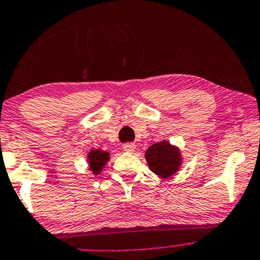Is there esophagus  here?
I'll use <instances>...</instances> for the list:
<instances>
[{"mask_svg":"<svg viewBox=\"0 0 260 260\" xmlns=\"http://www.w3.org/2000/svg\"><path fill=\"white\" fill-rule=\"evenodd\" d=\"M135 149H136V145L133 144V143H126V144L123 145V150L127 153H131L135 151Z\"/></svg>","mask_w":260,"mask_h":260,"instance_id":"34e87169","label":"esophagus"}]
</instances>
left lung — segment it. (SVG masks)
<instances>
[{"label":"left lung","instance_id":"8db88e82","mask_svg":"<svg viewBox=\"0 0 260 260\" xmlns=\"http://www.w3.org/2000/svg\"><path fill=\"white\" fill-rule=\"evenodd\" d=\"M145 159L153 174L160 178H169L179 170L182 155L177 146L168 141L155 143L145 152Z\"/></svg>","mask_w":260,"mask_h":260}]
</instances>
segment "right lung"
Here are the masks:
<instances>
[{
  "instance_id": "obj_1",
  "label": "right lung",
  "mask_w": 260,
  "mask_h": 260,
  "mask_svg": "<svg viewBox=\"0 0 260 260\" xmlns=\"http://www.w3.org/2000/svg\"><path fill=\"white\" fill-rule=\"evenodd\" d=\"M110 153L103 150H90L88 153V163L90 171H92L93 175H99L103 170L104 165L108 163Z\"/></svg>"
}]
</instances>
